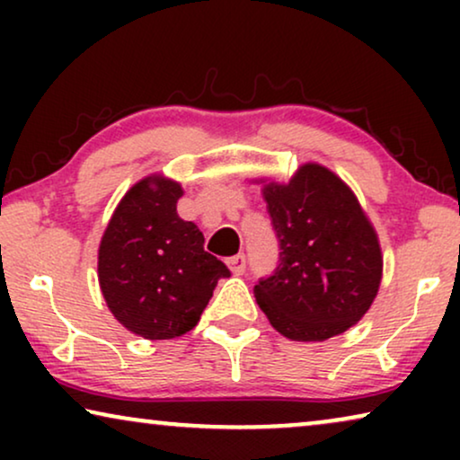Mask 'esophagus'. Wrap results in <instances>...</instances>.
<instances>
[{
  "instance_id": "1",
  "label": "esophagus",
  "mask_w": 460,
  "mask_h": 460,
  "mask_svg": "<svg viewBox=\"0 0 460 460\" xmlns=\"http://www.w3.org/2000/svg\"><path fill=\"white\" fill-rule=\"evenodd\" d=\"M228 268H230V272L234 274V276L244 274V270H247V257H244L243 253L230 257V260H228Z\"/></svg>"
}]
</instances>
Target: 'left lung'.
<instances>
[{"label": "left lung", "instance_id": "obj_1", "mask_svg": "<svg viewBox=\"0 0 460 460\" xmlns=\"http://www.w3.org/2000/svg\"><path fill=\"white\" fill-rule=\"evenodd\" d=\"M261 192L280 260L255 285L257 304L293 341L341 335L368 312L381 285L373 224L349 186L318 163H305L288 184L270 181Z\"/></svg>", "mask_w": 460, "mask_h": 460}]
</instances>
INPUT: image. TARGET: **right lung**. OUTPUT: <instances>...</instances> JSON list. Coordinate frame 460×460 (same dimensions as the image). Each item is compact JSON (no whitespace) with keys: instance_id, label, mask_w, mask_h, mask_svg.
Here are the masks:
<instances>
[{"instance_id":"1","label":"right lung","mask_w":460,"mask_h":460,"mask_svg":"<svg viewBox=\"0 0 460 460\" xmlns=\"http://www.w3.org/2000/svg\"><path fill=\"white\" fill-rule=\"evenodd\" d=\"M178 181L153 173L129 188L98 249L106 305L125 329L150 341L192 331L230 270L203 249L197 224L178 216Z\"/></svg>"}]
</instances>
